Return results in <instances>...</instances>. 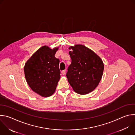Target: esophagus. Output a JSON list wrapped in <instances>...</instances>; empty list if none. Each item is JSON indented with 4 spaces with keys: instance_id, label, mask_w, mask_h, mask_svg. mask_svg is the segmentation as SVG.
<instances>
[{
    "instance_id": "obj_1",
    "label": "esophagus",
    "mask_w": 135,
    "mask_h": 135,
    "mask_svg": "<svg viewBox=\"0 0 135 135\" xmlns=\"http://www.w3.org/2000/svg\"><path fill=\"white\" fill-rule=\"evenodd\" d=\"M61 73H62V75H65L66 74V70H62V71H61Z\"/></svg>"
}]
</instances>
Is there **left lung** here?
<instances>
[{
    "label": "left lung",
    "mask_w": 135,
    "mask_h": 135,
    "mask_svg": "<svg viewBox=\"0 0 135 135\" xmlns=\"http://www.w3.org/2000/svg\"><path fill=\"white\" fill-rule=\"evenodd\" d=\"M71 59L66 74L68 81L73 90L79 94L92 92L100 82L104 68L100 57L83 45L69 48Z\"/></svg>",
    "instance_id": "1"
}]
</instances>
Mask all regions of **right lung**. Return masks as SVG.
<instances>
[{
  "mask_svg": "<svg viewBox=\"0 0 135 135\" xmlns=\"http://www.w3.org/2000/svg\"><path fill=\"white\" fill-rule=\"evenodd\" d=\"M58 47L44 46L28 60L24 67L26 81L30 88L42 97H49L55 91L60 78V60L54 55Z\"/></svg>",
  "mask_w": 135,
  "mask_h": 135,
  "instance_id": "add662e5",
  "label": "right lung"
}]
</instances>
